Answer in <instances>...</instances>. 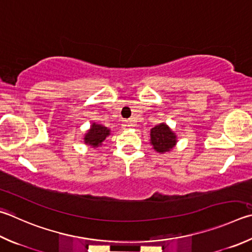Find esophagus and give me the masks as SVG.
<instances>
[{
    "label": "esophagus",
    "mask_w": 252,
    "mask_h": 252,
    "mask_svg": "<svg viewBox=\"0 0 252 252\" xmlns=\"http://www.w3.org/2000/svg\"><path fill=\"white\" fill-rule=\"evenodd\" d=\"M131 126H133V122L131 120H126L125 123H123V129H130Z\"/></svg>",
    "instance_id": "obj_1"
}]
</instances>
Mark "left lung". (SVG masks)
<instances>
[{
  "mask_svg": "<svg viewBox=\"0 0 252 252\" xmlns=\"http://www.w3.org/2000/svg\"><path fill=\"white\" fill-rule=\"evenodd\" d=\"M151 144L158 153H166L176 145V134L165 123H159L151 129Z\"/></svg>",
  "mask_w": 252,
  "mask_h": 252,
  "instance_id": "1",
  "label": "left lung"
}]
</instances>
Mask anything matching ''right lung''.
<instances>
[{
  "label": "right lung",
  "instance_id": "add662e5",
  "mask_svg": "<svg viewBox=\"0 0 252 252\" xmlns=\"http://www.w3.org/2000/svg\"><path fill=\"white\" fill-rule=\"evenodd\" d=\"M109 135H110V129H108L107 126H103L101 125L93 123V126L87 131L84 138L85 144L93 146V148H98V146L102 144V142Z\"/></svg>",
  "mask_w": 252,
  "mask_h": 252
}]
</instances>
